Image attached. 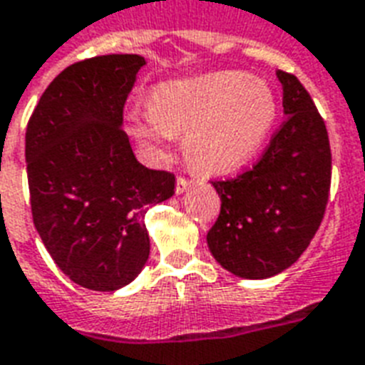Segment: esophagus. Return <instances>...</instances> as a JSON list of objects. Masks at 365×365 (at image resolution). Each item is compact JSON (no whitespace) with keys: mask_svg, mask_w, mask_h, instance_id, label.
I'll use <instances>...</instances> for the list:
<instances>
[{"mask_svg":"<svg viewBox=\"0 0 365 365\" xmlns=\"http://www.w3.org/2000/svg\"><path fill=\"white\" fill-rule=\"evenodd\" d=\"M190 186H192V180L185 179V177H179V179H177V194H185Z\"/></svg>","mask_w":365,"mask_h":365,"instance_id":"obj_1","label":"esophagus"}]
</instances>
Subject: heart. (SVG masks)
Wrapping results in <instances>:
<instances>
[{"label": "heart", "mask_w": 365, "mask_h": 365, "mask_svg": "<svg viewBox=\"0 0 365 365\" xmlns=\"http://www.w3.org/2000/svg\"><path fill=\"white\" fill-rule=\"evenodd\" d=\"M278 120V98L261 78L222 70L154 87L150 106L129 110V133L158 160L185 135L186 156L197 169L225 173L251 162Z\"/></svg>", "instance_id": "b5f03b06"}]
</instances>
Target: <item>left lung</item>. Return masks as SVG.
<instances>
[{
    "instance_id": "left-lung-1",
    "label": "left lung",
    "mask_w": 365,
    "mask_h": 365,
    "mask_svg": "<svg viewBox=\"0 0 365 365\" xmlns=\"http://www.w3.org/2000/svg\"><path fill=\"white\" fill-rule=\"evenodd\" d=\"M285 121L257 165L217 180L221 213L207 232L215 261L244 279L289 268L309 247L324 219L331 185L326 123L293 74L276 72Z\"/></svg>"
}]
</instances>
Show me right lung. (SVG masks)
<instances>
[{"instance_id":"add662e5","label":"right lung","mask_w":365,"mask_h":365,"mask_svg":"<svg viewBox=\"0 0 365 365\" xmlns=\"http://www.w3.org/2000/svg\"><path fill=\"white\" fill-rule=\"evenodd\" d=\"M146 64L103 55L62 70L26 127V171L36 230L74 284L115 291L150 255L144 215L175 194V177L137 162L123 104Z\"/></svg>"}]
</instances>
